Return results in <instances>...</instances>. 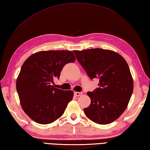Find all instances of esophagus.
I'll list each match as a JSON object with an SVG mask.
<instances>
[{"instance_id": "1", "label": "esophagus", "mask_w": 150, "mask_h": 150, "mask_svg": "<svg viewBox=\"0 0 150 150\" xmlns=\"http://www.w3.org/2000/svg\"><path fill=\"white\" fill-rule=\"evenodd\" d=\"M83 94V92H75L74 95L75 96H80L81 95Z\"/></svg>"}]
</instances>
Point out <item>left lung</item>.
I'll list each match as a JSON object with an SVG mask.
<instances>
[{
    "mask_svg": "<svg viewBox=\"0 0 150 150\" xmlns=\"http://www.w3.org/2000/svg\"><path fill=\"white\" fill-rule=\"evenodd\" d=\"M73 52L91 79H100L99 88L87 92L91 102L84 109L86 116L100 125L115 121L127 108L134 88L126 60L116 52L102 48Z\"/></svg>",
    "mask_w": 150,
    "mask_h": 150,
    "instance_id": "1",
    "label": "left lung"
}]
</instances>
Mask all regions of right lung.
Listing matches in <instances>:
<instances>
[{
	"instance_id": "add662e5",
	"label": "right lung",
	"mask_w": 150,
	"mask_h": 150,
	"mask_svg": "<svg viewBox=\"0 0 150 150\" xmlns=\"http://www.w3.org/2000/svg\"><path fill=\"white\" fill-rule=\"evenodd\" d=\"M75 56L69 50L40 51L24 62L16 81L21 108L32 120L50 124L63 115L73 97L72 91H63L53 85L62 69L73 63Z\"/></svg>"
}]
</instances>
